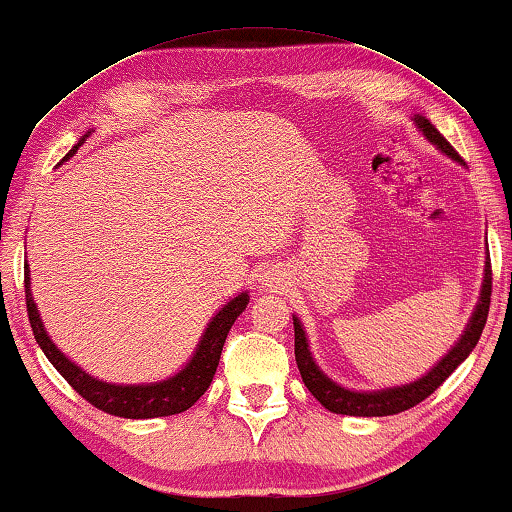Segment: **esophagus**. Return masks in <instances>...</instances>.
<instances>
[{"label": "esophagus", "mask_w": 512, "mask_h": 512, "mask_svg": "<svg viewBox=\"0 0 512 512\" xmlns=\"http://www.w3.org/2000/svg\"><path fill=\"white\" fill-rule=\"evenodd\" d=\"M263 288H276V286H281V279H279V272L276 270H267L265 274H263Z\"/></svg>", "instance_id": "1"}]
</instances>
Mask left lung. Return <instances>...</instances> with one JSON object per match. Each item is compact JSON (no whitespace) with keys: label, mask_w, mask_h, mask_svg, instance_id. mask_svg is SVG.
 I'll return each mask as SVG.
<instances>
[{"label":"left lung","mask_w":512,"mask_h":512,"mask_svg":"<svg viewBox=\"0 0 512 512\" xmlns=\"http://www.w3.org/2000/svg\"><path fill=\"white\" fill-rule=\"evenodd\" d=\"M413 122L431 145L438 147L442 154L451 158V161H456L458 165H465V161L458 156L456 149L449 145L447 138L442 136V133L435 129L424 115L420 113L413 115ZM490 295H492V267H490V256H485L481 295L456 345L451 347L429 372L420 376V379L404 385H392V388H383V390H349V388H342V385L335 383L333 379H329V376L320 370V365L315 363V358L311 354V345H308V338L304 331V324H301L297 315H292V324H295V358H297L301 379H304L306 388L311 390V395L320 401L326 410H331V413H338V415L385 417V415H397L401 410L413 408L429 397L431 392L438 390L442 381L449 379L451 372H454L456 367L463 363L469 354H472V349L476 347V342H479L483 333L485 320H488Z\"/></svg>","instance_id":"1"}]
</instances>
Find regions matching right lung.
Wrapping results in <instances>:
<instances>
[{
    "mask_svg": "<svg viewBox=\"0 0 512 512\" xmlns=\"http://www.w3.org/2000/svg\"><path fill=\"white\" fill-rule=\"evenodd\" d=\"M88 136L90 131L70 149V154H67L61 163L74 156V152H77ZM24 297H27V311L33 338H36L40 349H43V354L49 358V363L56 367V372L61 374L83 399L90 401L92 406L104 410L108 415L127 417V420H152V417L177 415L195 404L213 381L217 365H220L224 340L226 335H229L233 322L238 320V315L245 311L249 304L247 290L226 301L220 311L211 317V322L206 324V329L197 342L195 354L190 356L188 363L174 376H167V379L154 383L124 385L95 379V376H90L86 370H81L77 363H72V360L54 345V340L49 338L43 320H40L38 306L31 295L29 265H24Z\"/></svg>",
    "mask_w": 512,
    "mask_h": 512,
    "instance_id": "right-lung-1",
    "label": "right lung"
}]
</instances>
